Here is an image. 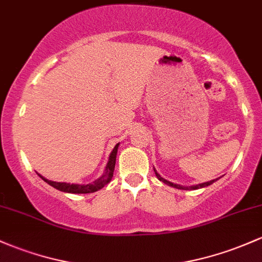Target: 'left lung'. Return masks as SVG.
<instances>
[{
  "label": "left lung",
  "instance_id": "left-lung-1",
  "mask_svg": "<svg viewBox=\"0 0 262 262\" xmlns=\"http://www.w3.org/2000/svg\"><path fill=\"white\" fill-rule=\"evenodd\" d=\"M154 173H155V175H157V178H158V179L160 180V182L165 183L166 185H169V186H173V188L180 189V190H195V189L205 188V186H209V185H211L212 183H214V182H216V180H217V179H214V180H210V182L201 183V184H198V185H192V186H183V185H179V184H174V183H170V182H168V180H165V179H164V178H162V177H160L159 174L157 173V170H155V169H154Z\"/></svg>",
  "mask_w": 262,
  "mask_h": 262
}]
</instances>
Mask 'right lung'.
<instances>
[{
  "label": "right lung",
  "instance_id": "1",
  "mask_svg": "<svg viewBox=\"0 0 262 262\" xmlns=\"http://www.w3.org/2000/svg\"><path fill=\"white\" fill-rule=\"evenodd\" d=\"M118 146H119V143L114 146V149L112 150L111 155H109V159L107 163V166H105L104 173L102 174V177L98 178L97 180H94L92 184H70V183H57V182H52V180L46 179L43 178L41 174L39 178H42L46 183L50 184L51 186L56 188L57 190L59 191H64V192H71V194H89V192H94L98 191L99 189L104 188L107 184L111 182L112 178H113V173H114V166H116V159H117V151H118Z\"/></svg>",
  "mask_w": 262,
  "mask_h": 262
}]
</instances>
